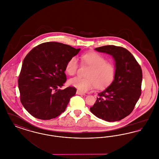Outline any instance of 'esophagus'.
I'll return each instance as SVG.
<instances>
[{
  "mask_svg": "<svg viewBox=\"0 0 159 159\" xmlns=\"http://www.w3.org/2000/svg\"><path fill=\"white\" fill-rule=\"evenodd\" d=\"M76 93H77V95H85V93H84L82 92H80V91H77Z\"/></svg>",
  "mask_w": 159,
  "mask_h": 159,
  "instance_id": "obj_1",
  "label": "esophagus"
}]
</instances>
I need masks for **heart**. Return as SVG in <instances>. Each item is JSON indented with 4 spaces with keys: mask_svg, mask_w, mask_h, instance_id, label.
Segmentation results:
<instances>
[{
    "mask_svg": "<svg viewBox=\"0 0 159 159\" xmlns=\"http://www.w3.org/2000/svg\"><path fill=\"white\" fill-rule=\"evenodd\" d=\"M83 65L90 67L87 77H75L70 79L68 83L82 92H87L97 88L104 89L109 86L115 78L116 68L115 65L107 60L102 55L97 52L84 53L80 56ZM79 68V62L76 57H71L67 62L66 71L69 75L77 73Z\"/></svg>",
    "mask_w": 159,
    "mask_h": 159,
    "instance_id": "heart-1",
    "label": "heart"
}]
</instances>
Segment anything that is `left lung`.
Listing matches in <instances>:
<instances>
[{"mask_svg":"<svg viewBox=\"0 0 159 159\" xmlns=\"http://www.w3.org/2000/svg\"><path fill=\"white\" fill-rule=\"evenodd\" d=\"M95 49L113 57L116 73L112 83L98 94L90 110L106 121L120 120L132 112L141 96L142 69L132 54L123 47L107 45Z\"/></svg>","mask_w":159,"mask_h":159,"instance_id":"1","label":"left lung"}]
</instances>
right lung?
<instances>
[{
    "instance_id": "right-lung-1",
    "label": "right lung",
    "mask_w": 159,
    "mask_h": 159,
    "mask_svg": "<svg viewBox=\"0 0 159 159\" xmlns=\"http://www.w3.org/2000/svg\"><path fill=\"white\" fill-rule=\"evenodd\" d=\"M80 49L59 42L41 43L33 48L23 61L18 77L20 101L33 117L50 120L63 113L76 88H62L68 61Z\"/></svg>"
}]
</instances>
